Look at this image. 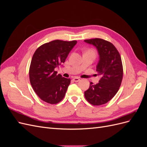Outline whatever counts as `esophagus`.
<instances>
[{"label":"esophagus","mask_w":147,"mask_h":147,"mask_svg":"<svg viewBox=\"0 0 147 147\" xmlns=\"http://www.w3.org/2000/svg\"><path fill=\"white\" fill-rule=\"evenodd\" d=\"M73 80H74V82H79L80 80V78H78V77H74V78H73Z\"/></svg>","instance_id":"1"}]
</instances>
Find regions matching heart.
Here are the masks:
<instances>
[{
    "label": "heart",
    "instance_id": "b5f03b06",
    "mask_svg": "<svg viewBox=\"0 0 147 147\" xmlns=\"http://www.w3.org/2000/svg\"><path fill=\"white\" fill-rule=\"evenodd\" d=\"M90 51H91V52H92V53H94V51H92V50H90Z\"/></svg>",
    "mask_w": 147,
    "mask_h": 147
}]
</instances>
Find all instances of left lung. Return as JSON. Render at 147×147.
<instances>
[{"instance_id":"obj_1","label":"left lung","mask_w":147,"mask_h":147,"mask_svg":"<svg viewBox=\"0 0 147 147\" xmlns=\"http://www.w3.org/2000/svg\"><path fill=\"white\" fill-rule=\"evenodd\" d=\"M84 41L94 45L98 51L96 71L101 77L98 83H90L84 97L93 105H103L113 98L121 86L123 75L121 56L113 44L105 40L96 38Z\"/></svg>"}]
</instances>
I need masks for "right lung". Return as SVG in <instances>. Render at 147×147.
<instances>
[{
    "instance_id": "right-lung-1",
    "label": "right lung",
    "mask_w": 147,
    "mask_h": 147,
    "mask_svg": "<svg viewBox=\"0 0 147 147\" xmlns=\"http://www.w3.org/2000/svg\"><path fill=\"white\" fill-rule=\"evenodd\" d=\"M77 42L56 40L43 44L35 51L29 68L30 82L44 102L56 104L64 97L70 79L57 74L55 69L64 63Z\"/></svg>"
}]
</instances>
